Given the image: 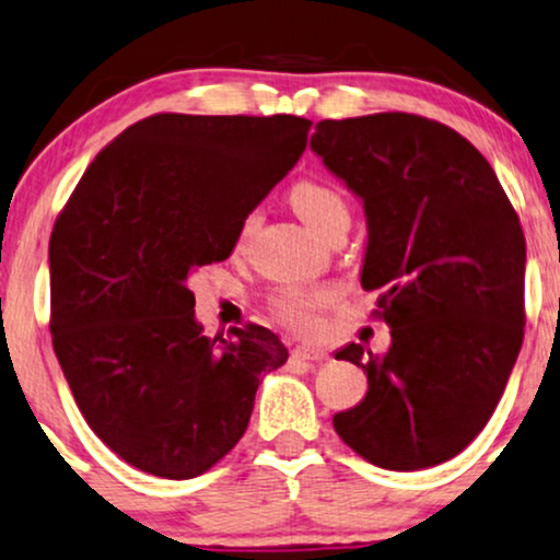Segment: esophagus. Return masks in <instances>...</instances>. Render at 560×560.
I'll return each instance as SVG.
<instances>
[{"instance_id": "34e87169", "label": "esophagus", "mask_w": 560, "mask_h": 560, "mask_svg": "<svg viewBox=\"0 0 560 560\" xmlns=\"http://www.w3.org/2000/svg\"><path fill=\"white\" fill-rule=\"evenodd\" d=\"M293 358H301V361H324L327 353L322 348H314V345H295Z\"/></svg>"}]
</instances>
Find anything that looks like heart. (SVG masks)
Returning a JSON list of instances; mask_svg holds the SVG:
<instances>
[{
    "label": "heart",
    "instance_id": "b5f03b06",
    "mask_svg": "<svg viewBox=\"0 0 560 560\" xmlns=\"http://www.w3.org/2000/svg\"><path fill=\"white\" fill-rule=\"evenodd\" d=\"M291 207L295 215L303 220L308 231L316 236L332 223L335 218L348 215V205L337 195L335 189L324 186L319 182H299L291 189ZM252 228V220H246L244 233ZM332 291H301V288H288L275 299V308L288 324L299 329H314L316 327V312L327 303H332Z\"/></svg>",
    "mask_w": 560,
    "mask_h": 560
}]
</instances>
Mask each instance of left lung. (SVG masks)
Wrapping results in <instances>:
<instances>
[{
	"label": "left lung",
	"instance_id": "obj_1",
	"mask_svg": "<svg viewBox=\"0 0 560 560\" xmlns=\"http://www.w3.org/2000/svg\"><path fill=\"white\" fill-rule=\"evenodd\" d=\"M324 168L363 202L361 285L382 288L392 342H358L369 389L332 418L337 436L384 470L457 457L486 428L524 337L527 246L491 163L465 137L412 114L324 119Z\"/></svg>",
	"mask_w": 560,
	"mask_h": 560
}]
</instances>
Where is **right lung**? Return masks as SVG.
I'll return each instance as SVG.
<instances>
[{
  "mask_svg": "<svg viewBox=\"0 0 560 560\" xmlns=\"http://www.w3.org/2000/svg\"><path fill=\"white\" fill-rule=\"evenodd\" d=\"M308 129L288 114L150 116L101 150L54 225V353L95 436L137 470H210L244 436L259 378L288 361L257 324L205 337L189 278L231 257Z\"/></svg>",
  "mask_w": 560,
  "mask_h": 560,
  "instance_id": "obj_1",
  "label": "right lung"
}]
</instances>
